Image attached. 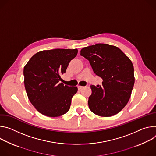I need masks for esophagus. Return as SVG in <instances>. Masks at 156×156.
Wrapping results in <instances>:
<instances>
[{
    "mask_svg": "<svg viewBox=\"0 0 156 156\" xmlns=\"http://www.w3.org/2000/svg\"><path fill=\"white\" fill-rule=\"evenodd\" d=\"M83 87V86H81V85H78L77 86V88H78V89L79 90H80L81 89H82Z\"/></svg>",
    "mask_w": 156,
    "mask_h": 156,
    "instance_id": "obj_1",
    "label": "esophagus"
}]
</instances>
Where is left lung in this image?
Returning a JSON list of instances; mask_svg holds the SVG:
<instances>
[{"instance_id": "left-lung-1", "label": "left lung", "mask_w": 156, "mask_h": 156, "mask_svg": "<svg viewBox=\"0 0 156 156\" xmlns=\"http://www.w3.org/2000/svg\"><path fill=\"white\" fill-rule=\"evenodd\" d=\"M80 55L89 61L94 73L103 80L98 88L90 85V110L101 116L117 114L127 104L133 89L132 62L118 47L103 43L85 47Z\"/></svg>"}]
</instances>
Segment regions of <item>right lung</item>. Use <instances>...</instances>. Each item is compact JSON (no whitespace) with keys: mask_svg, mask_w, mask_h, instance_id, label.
Segmentation results:
<instances>
[{"mask_svg":"<svg viewBox=\"0 0 156 156\" xmlns=\"http://www.w3.org/2000/svg\"><path fill=\"white\" fill-rule=\"evenodd\" d=\"M77 49H54L33 55L23 69L25 87L31 104L41 114L57 117L67 113L77 87L61 82L70 61L77 55Z\"/></svg>","mask_w":156,"mask_h":156,"instance_id":"right-lung-1","label":"right lung"}]
</instances>
